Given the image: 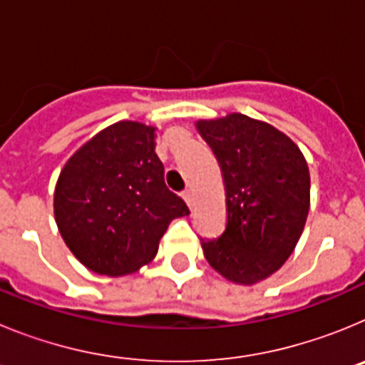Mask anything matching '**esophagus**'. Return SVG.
Wrapping results in <instances>:
<instances>
[{
    "mask_svg": "<svg viewBox=\"0 0 365 365\" xmlns=\"http://www.w3.org/2000/svg\"><path fill=\"white\" fill-rule=\"evenodd\" d=\"M182 199H185V201H186V205L192 206V201H193L192 190H185V192H182Z\"/></svg>",
    "mask_w": 365,
    "mask_h": 365,
    "instance_id": "1",
    "label": "esophagus"
}]
</instances>
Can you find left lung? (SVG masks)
<instances>
[{
	"label": "left lung",
	"instance_id": "1",
	"mask_svg": "<svg viewBox=\"0 0 365 365\" xmlns=\"http://www.w3.org/2000/svg\"><path fill=\"white\" fill-rule=\"evenodd\" d=\"M197 130L221 166L227 228L201 240L206 261L221 276L252 285L292 254L309 214L311 177L299 148L265 122L232 113L199 120Z\"/></svg>",
	"mask_w": 365,
	"mask_h": 365
}]
</instances>
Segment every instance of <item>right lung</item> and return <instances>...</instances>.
<instances>
[{
    "label": "right lung",
    "mask_w": 365,
    "mask_h": 365,
    "mask_svg": "<svg viewBox=\"0 0 365 365\" xmlns=\"http://www.w3.org/2000/svg\"><path fill=\"white\" fill-rule=\"evenodd\" d=\"M155 128L124 120L83 144L63 166L54 190L58 230L80 263L124 276L150 263L186 202L164 185Z\"/></svg>",
    "instance_id": "add662e5"
}]
</instances>
